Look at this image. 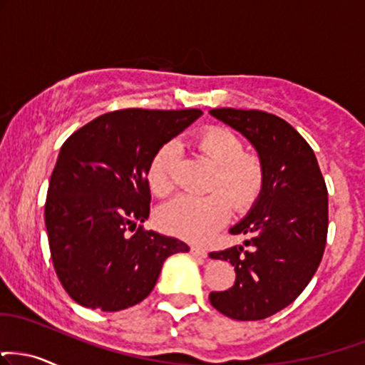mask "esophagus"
I'll list each match as a JSON object with an SVG mask.
<instances>
[{
	"mask_svg": "<svg viewBox=\"0 0 365 365\" xmlns=\"http://www.w3.org/2000/svg\"><path fill=\"white\" fill-rule=\"evenodd\" d=\"M190 253L194 255V257L207 258V250H204V248H200V247H192L190 248Z\"/></svg>",
	"mask_w": 365,
	"mask_h": 365,
	"instance_id": "esophagus-1",
	"label": "esophagus"
}]
</instances>
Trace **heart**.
Wrapping results in <instances>:
<instances>
[{
	"instance_id": "heart-1",
	"label": "heart",
	"mask_w": 365,
	"mask_h": 365,
	"mask_svg": "<svg viewBox=\"0 0 365 365\" xmlns=\"http://www.w3.org/2000/svg\"><path fill=\"white\" fill-rule=\"evenodd\" d=\"M195 146L216 165L207 197L178 195L158 212V222L165 231L188 241H205L230 219L231 204L247 209L260 195L265 168L260 156L245 151L238 134L226 127H210L199 134ZM178 146L166 143L149 161L146 177L151 192L158 197L173 190V171Z\"/></svg>"
}]
</instances>
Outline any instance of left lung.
<instances>
[{"label": "left lung", "mask_w": 365, "mask_h": 365, "mask_svg": "<svg viewBox=\"0 0 365 365\" xmlns=\"http://www.w3.org/2000/svg\"><path fill=\"white\" fill-rule=\"evenodd\" d=\"M209 113L248 139L265 168L260 195L230 227L247 240L209 253L236 272L232 287L210 292L209 301L240 322L269 318L291 304L318 270L328 232L327 185L313 149L280 117L236 108Z\"/></svg>", "instance_id": "left-lung-1"}]
</instances>
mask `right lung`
<instances>
[{
    "label": "right lung",
    "mask_w": 365,
    "mask_h": 365,
    "mask_svg": "<svg viewBox=\"0 0 365 365\" xmlns=\"http://www.w3.org/2000/svg\"><path fill=\"white\" fill-rule=\"evenodd\" d=\"M202 110L108 112L61 148L46 200V227L57 277L78 304L120 311L146 299L165 260L183 241L139 222L149 217V161L194 124Z\"/></svg>",
    "instance_id": "add662e5"
}]
</instances>
